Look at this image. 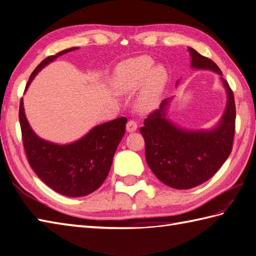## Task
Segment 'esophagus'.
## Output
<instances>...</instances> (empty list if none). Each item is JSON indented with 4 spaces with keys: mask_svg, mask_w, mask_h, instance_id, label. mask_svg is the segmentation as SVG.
I'll use <instances>...</instances> for the list:
<instances>
[{
    "mask_svg": "<svg viewBox=\"0 0 256 256\" xmlns=\"http://www.w3.org/2000/svg\"><path fill=\"white\" fill-rule=\"evenodd\" d=\"M137 127H138L137 126V122H134V120H129L127 122L126 129H127L128 132H136V130H137Z\"/></svg>",
    "mask_w": 256,
    "mask_h": 256,
    "instance_id": "34e87169",
    "label": "esophagus"
}]
</instances>
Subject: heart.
<instances>
[{
    "instance_id": "1",
    "label": "heart",
    "mask_w": 256,
    "mask_h": 256,
    "mask_svg": "<svg viewBox=\"0 0 256 256\" xmlns=\"http://www.w3.org/2000/svg\"><path fill=\"white\" fill-rule=\"evenodd\" d=\"M168 82L164 66H154L147 55L128 60L117 66L112 77V87L119 94H132L142 87L137 106L140 112H149L158 106Z\"/></svg>"
}]
</instances>
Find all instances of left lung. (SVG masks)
Returning a JSON list of instances; mask_svg holds the SVG:
<instances>
[{
  "mask_svg": "<svg viewBox=\"0 0 256 256\" xmlns=\"http://www.w3.org/2000/svg\"><path fill=\"white\" fill-rule=\"evenodd\" d=\"M188 50L191 68L212 70L221 76L226 106L218 122L206 130L181 128L171 122L168 108L174 97L162 100L159 109L144 119L140 134L144 139L149 168L161 182L178 190L200 186L216 174L231 154L236 132V102L222 72L214 62L196 50L188 48Z\"/></svg>",
  "mask_w": 256,
  "mask_h": 256,
  "instance_id": "left-lung-1",
  "label": "left lung"
}]
</instances>
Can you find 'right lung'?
I'll use <instances>...</instances> for the list:
<instances>
[{
	"mask_svg": "<svg viewBox=\"0 0 256 256\" xmlns=\"http://www.w3.org/2000/svg\"><path fill=\"white\" fill-rule=\"evenodd\" d=\"M78 50L72 48L48 56L36 67L25 87L57 57ZM20 124L28 160L38 178L58 194L85 196L102 184L110 170L114 154L124 134L127 118L98 124L74 142L60 144L38 137L25 116L23 98L20 104Z\"/></svg>",
	"mask_w": 256,
	"mask_h": 256,
	"instance_id": "add662e5",
	"label": "right lung"
}]
</instances>
